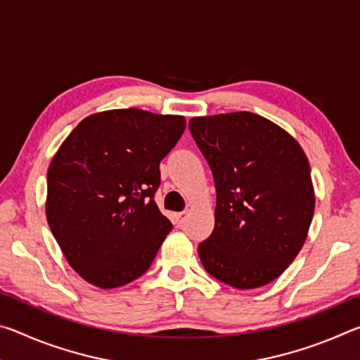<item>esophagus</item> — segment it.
<instances>
[{
  "label": "esophagus",
  "instance_id": "34e87169",
  "mask_svg": "<svg viewBox=\"0 0 360 360\" xmlns=\"http://www.w3.org/2000/svg\"><path fill=\"white\" fill-rule=\"evenodd\" d=\"M174 219H176V224H178L179 227H181V225L186 222V219H187V212H186V211L178 212V214H174Z\"/></svg>",
  "mask_w": 360,
  "mask_h": 360
}]
</instances>
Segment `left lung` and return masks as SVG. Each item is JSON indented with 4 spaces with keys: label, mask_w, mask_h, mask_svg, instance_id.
Listing matches in <instances>:
<instances>
[{
    "label": "left lung",
    "mask_w": 360,
    "mask_h": 360,
    "mask_svg": "<svg viewBox=\"0 0 360 360\" xmlns=\"http://www.w3.org/2000/svg\"><path fill=\"white\" fill-rule=\"evenodd\" d=\"M188 130L216 186L214 230L198 245L205 270L236 289L271 283L311 225L307 155L289 133L248 111L193 117Z\"/></svg>",
    "instance_id": "left-lung-1"
}]
</instances>
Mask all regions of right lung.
I'll list each match as a JSON object with an SVG mask.
<instances>
[{
	"instance_id": "obj_1",
	"label": "right lung",
	"mask_w": 360,
	"mask_h": 360,
	"mask_svg": "<svg viewBox=\"0 0 360 360\" xmlns=\"http://www.w3.org/2000/svg\"><path fill=\"white\" fill-rule=\"evenodd\" d=\"M181 115L114 109L84 119L51 162L46 214L68 264L101 289L149 270L173 225L155 203Z\"/></svg>"
}]
</instances>
